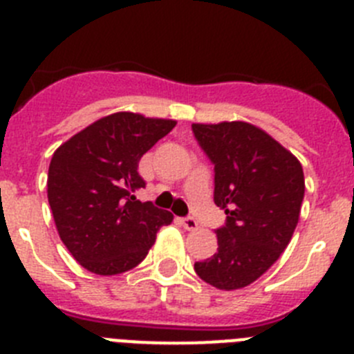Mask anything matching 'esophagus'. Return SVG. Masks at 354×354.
I'll list each match as a JSON object with an SVG mask.
<instances>
[{"label":"esophagus","mask_w":354,"mask_h":354,"mask_svg":"<svg viewBox=\"0 0 354 354\" xmlns=\"http://www.w3.org/2000/svg\"><path fill=\"white\" fill-rule=\"evenodd\" d=\"M183 225L184 228H187V230H195V228H198V221H196L193 216H186V218H183Z\"/></svg>","instance_id":"obj_1"}]
</instances>
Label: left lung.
<instances>
[{"instance_id":"1","label":"left lung","mask_w":354,"mask_h":354,"mask_svg":"<svg viewBox=\"0 0 354 354\" xmlns=\"http://www.w3.org/2000/svg\"><path fill=\"white\" fill-rule=\"evenodd\" d=\"M195 140L214 165V204L225 209L216 228L218 252L195 262L216 289L255 282L287 248L305 195L299 161L277 140L246 122L193 124Z\"/></svg>"}]
</instances>
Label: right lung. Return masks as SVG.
I'll return each mask as SVG.
<instances>
[{"label":"right lung","mask_w":354,"mask_h":354,"mask_svg":"<svg viewBox=\"0 0 354 354\" xmlns=\"http://www.w3.org/2000/svg\"><path fill=\"white\" fill-rule=\"evenodd\" d=\"M175 120L113 113L74 134L53 154L48 198L60 239L84 270L118 274L147 257L174 216L133 195L145 180L138 162Z\"/></svg>","instance_id":"obj_1"}]
</instances>
